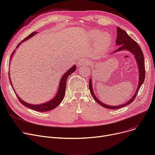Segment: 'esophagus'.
<instances>
[{
    "label": "esophagus",
    "mask_w": 155,
    "mask_h": 155,
    "mask_svg": "<svg viewBox=\"0 0 155 155\" xmlns=\"http://www.w3.org/2000/svg\"><path fill=\"white\" fill-rule=\"evenodd\" d=\"M87 60L85 59H81L78 62H77V67H80L83 66L84 64H85V63H87Z\"/></svg>",
    "instance_id": "34e87169"
}]
</instances>
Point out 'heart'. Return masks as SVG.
<instances>
[{
	"mask_svg": "<svg viewBox=\"0 0 155 155\" xmlns=\"http://www.w3.org/2000/svg\"><path fill=\"white\" fill-rule=\"evenodd\" d=\"M87 38L91 42H94L93 51L95 54L102 53L110 45L112 36L108 32L102 33L98 29H93L88 32Z\"/></svg>",
	"mask_w": 155,
	"mask_h": 155,
	"instance_id": "obj_1",
	"label": "heart"
}]
</instances>
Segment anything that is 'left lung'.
<instances>
[{
  "label": "left lung",
  "mask_w": 155,
  "mask_h": 155,
  "mask_svg": "<svg viewBox=\"0 0 155 155\" xmlns=\"http://www.w3.org/2000/svg\"><path fill=\"white\" fill-rule=\"evenodd\" d=\"M117 38L116 41V46H119V48L116 50L112 52L111 54H114L115 53H117L122 51H129L133 54L134 59L136 60V64L138 68V73H139V81H138V85L136 88V92L133 95V96L126 103L119 105H107L103 102H102L98 98L96 97L94 94L93 90V86H92V76L90 78V81H89V89H90L91 94L94 100L99 104L102 107L110 109H120L123 107L126 106L128 104H131L133 102L135 99L136 96L139 91L140 88L142 84L144 82V78H145V69H144V55L141 49L140 48V46L137 45V43L135 41L134 39H133L130 37L127 32L122 29L121 28L117 27Z\"/></svg>",
  "instance_id": "obj_1"
}]
</instances>
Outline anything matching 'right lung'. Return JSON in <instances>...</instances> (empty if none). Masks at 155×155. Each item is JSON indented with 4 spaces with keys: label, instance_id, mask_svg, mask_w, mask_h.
I'll list each match as a JSON object with an SVG mask.
<instances>
[{
    "label": "right lung",
    "instance_id": "right-lung-1",
    "mask_svg": "<svg viewBox=\"0 0 155 155\" xmlns=\"http://www.w3.org/2000/svg\"><path fill=\"white\" fill-rule=\"evenodd\" d=\"M37 33H38V32H36V31L32 32V33L30 34L26 38H25L24 40H22L19 44H18V45L17 46V47H16V48H15V50L12 53L11 57L10 58V62L12 60V56H14V54L15 51L18 48V47L20 46V45H21V43H22L23 42L28 40L29 39H30L32 36H34ZM10 62H9V66H10ZM76 68H76V64H74L69 70H68L66 72H65L64 74L62 75V77L60 79V83H59V85H58V90H57V92H56V95H54V97H53V99H51L50 101H48V102H46L42 103V104H29V103H28L25 101H24L21 98H20V97L18 96V95L17 94V93L15 92V89L13 87V85H12V81H11V77H10V73H9V81H10L11 85V86L13 88V90H14L16 96L18 97L19 101H20V102L23 105H24V106L29 108V109H31L32 110H36V111L47 112V111H50V110H51L54 109L55 107L58 106V105L62 102V101L63 100L64 97V94H65V89H66V84H67V78H68L69 75H70L71 73H73L76 70Z\"/></svg>",
    "mask_w": 155,
    "mask_h": 155
}]
</instances>
